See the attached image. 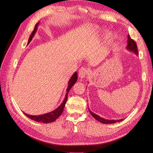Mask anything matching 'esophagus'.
Masks as SVG:
<instances>
[{
	"mask_svg": "<svg viewBox=\"0 0 153 153\" xmlns=\"http://www.w3.org/2000/svg\"><path fill=\"white\" fill-rule=\"evenodd\" d=\"M88 73H89V69L85 68H82L79 70L78 75H79V77L82 79V78H84L86 76Z\"/></svg>",
	"mask_w": 153,
	"mask_h": 153,
	"instance_id": "1",
	"label": "esophagus"
}]
</instances>
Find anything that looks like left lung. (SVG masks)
<instances>
[{
	"instance_id": "8db88e82",
	"label": "left lung",
	"mask_w": 153,
	"mask_h": 153,
	"mask_svg": "<svg viewBox=\"0 0 153 153\" xmlns=\"http://www.w3.org/2000/svg\"><path fill=\"white\" fill-rule=\"evenodd\" d=\"M126 49L131 51V52H133L135 53L137 55H138V49H137V46L136 43L134 41V40H133L131 38L129 35L128 36V45L126 47ZM89 112L91 113V114L92 115V117H93L95 119H96L97 121H98L99 122L101 123H103V124H113V123H115L117 122H120V121H123V119H119V120H108V119H105L103 117H100L99 115H96V114L92 112L90 110V109L89 108Z\"/></svg>"
}]
</instances>
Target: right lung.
Returning a JSON list of instances; mask_svg holds the SVG:
<instances>
[{
    "mask_svg": "<svg viewBox=\"0 0 153 153\" xmlns=\"http://www.w3.org/2000/svg\"><path fill=\"white\" fill-rule=\"evenodd\" d=\"M39 24V22H38V24H36V25H35L34 29V30L32 31L31 35L30 36V38L29 39L28 43H27V45L29 44V43L31 41V40L33 38V37L34 36L36 32L37 31V29H38V26ZM78 79V76H77V73L75 72V73L73 74L72 75V76L71 77L70 79L69 80L68 82V86L66 89V94L65 96V98L63 100L62 103L60 105V106H59L58 107L53 110L52 112L47 113V114H42V115H29L27 114L26 113L24 112V114L26 115L27 117H28L29 119L33 120L34 121H37L39 123H52L53 121H55L60 115H61V114L63 112V110L64 108V106H65V104L67 101V99H68V94L69 91V90L71 89V88L73 86V85L75 84V82H76Z\"/></svg>",
    "mask_w": 153,
    "mask_h": 153,
    "instance_id": "right-lung-1",
    "label": "right lung"
}]
</instances>
